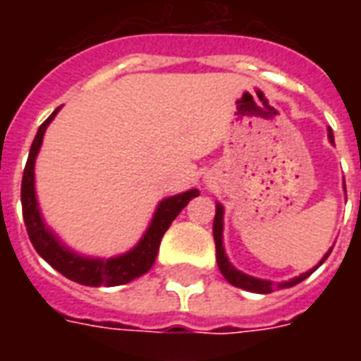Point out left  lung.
I'll use <instances>...</instances> for the list:
<instances>
[{"mask_svg": "<svg viewBox=\"0 0 361 361\" xmlns=\"http://www.w3.org/2000/svg\"><path fill=\"white\" fill-rule=\"evenodd\" d=\"M328 138L330 142L334 144V133L331 129H328ZM347 192V189H345ZM223 217H225V208H223V204H215V219H214V240H215V257H217V266H219L221 274L225 277L231 285L238 286V288H243V290H249V292H255V294H269V292H274L275 288H290V286L298 285V283H302L303 279H307L309 275L313 274L314 269L319 268L320 264L324 262L326 258L330 257V252L334 247H330V251L326 252L322 260H320L314 268H311L309 271L305 274H300L298 277H292L288 281H283V283H277L275 285L274 281H268V279H258V277H252V275H247L243 271H240L238 268H234V264L228 260L225 252V245H223Z\"/></svg>", "mask_w": 361, "mask_h": 361, "instance_id": "left-lung-1", "label": "left lung"}]
</instances>
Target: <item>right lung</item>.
<instances>
[{"label": "right lung", "mask_w": 361, "mask_h": 361, "mask_svg": "<svg viewBox=\"0 0 361 361\" xmlns=\"http://www.w3.org/2000/svg\"><path fill=\"white\" fill-rule=\"evenodd\" d=\"M59 110H61V106L54 110L52 116L39 127L35 138H33V144H31L30 157L25 163L24 178H22V212H24L27 236L35 247V251L54 269H58L59 274L65 275L67 279L75 281V283L86 286H118L130 283L152 268L164 232L169 231L172 221L189 204V200L198 197L200 192H198V189H189V191L174 195V197L163 198L157 204V209H155L146 232L142 234L138 243L127 252H121V255L110 258H99L86 257V255L73 251L44 223L35 192L37 155H39V149L42 146V136L47 133V127L52 123Z\"/></svg>", "instance_id": "1"}]
</instances>
